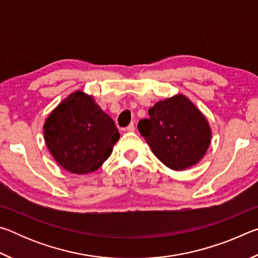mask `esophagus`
Here are the masks:
<instances>
[{
    "instance_id": "obj_1",
    "label": "esophagus",
    "mask_w": 258,
    "mask_h": 258,
    "mask_svg": "<svg viewBox=\"0 0 258 258\" xmlns=\"http://www.w3.org/2000/svg\"><path fill=\"white\" fill-rule=\"evenodd\" d=\"M126 131H127V132H134L135 131V126H134V124L132 123V124H130L127 127H126Z\"/></svg>"
}]
</instances>
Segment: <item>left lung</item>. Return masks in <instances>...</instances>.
<instances>
[{"label":"left lung","instance_id":"8db88e82","mask_svg":"<svg viewBox=\"0 0 258 258\" xmlns=\"http://www.w3.org/2000/svg\"><path fill=\"white\" fill-rule=\"evenodd\" d=\"M138 130L165 166L183 171L202 160L212 141L203 112L183 94L161 100L148 110Z\"/></svg>","mask_w":258,"mask_h":258}]
</instances>
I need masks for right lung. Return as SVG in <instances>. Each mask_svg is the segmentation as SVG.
I'll list each match as a JSON object with an SVG mask.
<instances>
[{"instance_id": "1", "label": "right lung", "mask_w": 258, "mask_h": 258, "mask_svg": "<svg viewBox=\"0 0 258 258\" xmlns=\"http://www.w3.org/2000/svg\"><path fill=\"white\" fill-rule=\"evenodd\" d=\"M43 132L56 163L74 174L97 171L120 137L112 118L82 91L72 93L53 109Z\"/></svg>"}]
</instances>
